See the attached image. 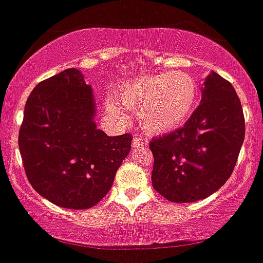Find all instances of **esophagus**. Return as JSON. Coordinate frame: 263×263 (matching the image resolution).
<instances>
[{
	"mask_svg": "<svg viewBox=\"0 0 263 263\" xmlns=\"http://www.w3.org/2000/svg\"><path fill=\"white\" fill-rule=\"evenodd\" d=\"M144 144H145V140H143L141 138H135L134 140H132V147L134 148H139Z\"/></svg>",
	"mask_w": 263,
	"mask_h": 263,
	"instance_id": "34e87169",
	"label": "esophagus"
}]
</instances>
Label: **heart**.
<instances>
[{
    "instance_id": "heart-1",
    "label": "heart",
    "mask_w": 263,
    "mask_h": 263,
    "mask_svg": "<svg viewBox=\"0 0 263 263\" xmlns=\"http://www.w3.org/2000/svg\"><path fill=\"white\" fill-rule=\"evenodd\" d=\"M115 99L106 102L108 114L120 122L128 120L127 109L139 112L141 127L152 135H161L181 127L198 100L195 78L182 71L148 75L123 84Z\"/></svg>"
}]
</instances>
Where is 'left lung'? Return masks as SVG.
Listing matches in <instances>:
<instances>
[{
	"label": "left lung",
	"mask_w": 263,
	"mask_h": 263,
	"mask_svg": "<svg viewBox=\"0 0 263 263\" xmlns=\"http://www.w3.org/2000/svg\"><path fill=\"white\" fill-rule=\"evenodd\" d=\"M245 139V119L232 83L212 71L200 106L184 127L154 138L152 185L172 202L209 197L227 182Z\"/></svg>",
	"instance_id": "left-lung-1"
}]
</instances>
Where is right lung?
Segmentation results:
<instances>
[{"instance_id": "right-lung-1", "label": "right lung", "mask_w": 263, "mask_h": 263, "mask_svg": "<svg viewBox=\"0 0 263 263\" xmlns=\"http://www.w3.org/2000/svg\"><path fill=\"white\" fill-rule=\"evenodd\" d=\"M91 86L67 68L31 91L18 145L29 182L42 197L66 209H88L112 186L131 151L132 136H107L95 123Z\"/></svg>"}]
</instances>
